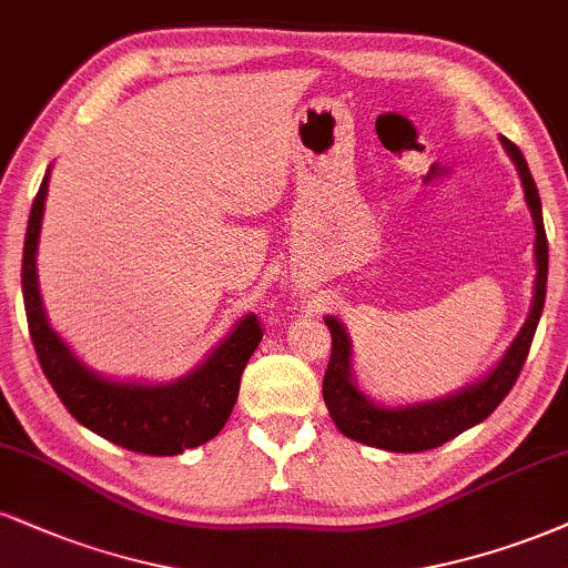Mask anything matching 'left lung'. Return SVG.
<instances>
[{
  "label": "left lung",
  "mask_w": 568,
  "mask_h": 568,
  "mask_svg": "<svg viewBox=\"0 0 568 568\" xmlns=\"http://www.w3.org/2000/svg\"><path fill=\"white\" fill-rule=\"evenodd\" d=\"M503 150L510 163L519 171L524 200L535 223V297H531L529 316L524 321L521 332L510 342L506 355L495 363V368L479 382L437 397V400L408 403V405H382L371 400L358 387L353 374V342L342 321L326 316V326L332 332V358L324 376V403L328 416L337 424L345 437L368 447H379L389 453H422L432 447L445 445L447 439L458 437L460 432L471 429L503 403L516 379H519L524 361H527L531 339H535L537 324H540L545 290H548V236L542 226V202L537 194L535 179H531L527 160L521 150L506 136H500Z\"/></svg>",
  "instance_id": "obj_1"
}]
</instances>
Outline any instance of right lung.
<instances>
[{
  "instance_id": "obj_1",
  "label": "right lung",
  "mask_w": 568,
  "mask_h": 568,
  "mask_svg": "<svg viewBox=\"0 0 568 568\" xmlns=\"http://www.w3.org/2000/svg\"><path fill=\"white\" fill-rule=\"evenodd\" d=\"M47 168L37 200L28 215L23 242V303L28 332L37 347L39 363L49 384L75 422L87 426L125 450L144 455H179L189 447L205 445L229 422L240 395L242 371L250 355L261 345L263 328L247 313L219 345L207 353L197 368L181 379L165 384L121 382L89 368L68 342L49 326L44 303L39 295L37 252L41 219L49 189Z\"/></svg>"
}]
</instances>
